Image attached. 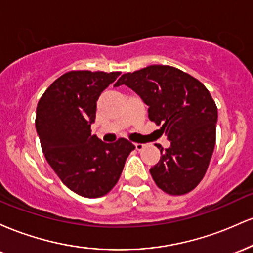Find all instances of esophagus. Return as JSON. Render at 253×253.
I'll list each match as a JSON object with an SVG mask.
<instances>
[{"instance_id": "1", "label": "esophagus", "mask_w": 253, "mask_h": 253, "mask_svg": "<svg viewBox=\"0 0 253 253\" xmlns=\"http://www.w3.org/2000/svg\"><path fill=\"white\" fill-rule=\"evenodd\" d=\"M134 146H135V149L138 150V151H140V150H143V149H144V144H139V143H135V144H134Z\"/></svg>"}]
</instances>
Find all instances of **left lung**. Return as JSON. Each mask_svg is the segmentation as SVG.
Wrapping results in <instances>:
<instances>
[{
	"label": "left lung",
	"mask_w": 253,
	"mask_h": 253,
	"mask_svg": "<svg viewBox=\"0 0 253 253\" xmlns=\"http://www.w3.org/2000/svg\"><path fill=\"white\" fill-rule=\"evenodd\" d=\"M140 96L149 119L161 125L170 147L150 169L153 181L170 195L189 193L201 182L214 146L217 108L210 91L190 75L169 65H150L119 78Z\"/></svg>",
	"instance_id": "1"
}]
</instances>
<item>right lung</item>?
<instances>
[{
    "label": "right lung",
    "instance_id": "add662e5",
    "mask_svg": "<svg viewBox=\"0 0 253 253\" xmlns=\"http://www.w3.org/2000/svg\"><path fill=\"white\" fill-rule=\"evenodd\" d=\"M120 72L70 71L48 86L37 107L36 128L46 161L69 189L88 199L117 184L134 150L126 139L106 144L91 134L96 102Z\"/></svg>",
    "mask_w": 253,
    "mask_h": 253
}]
</instances>
